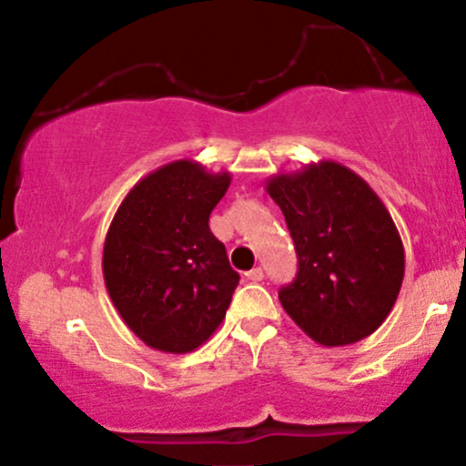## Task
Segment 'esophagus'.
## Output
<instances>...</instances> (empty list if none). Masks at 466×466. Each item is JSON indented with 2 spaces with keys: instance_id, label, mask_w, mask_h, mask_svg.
<instances>
[{
  "instance_id": "34e87169",
  "label": "esophagus",
  "mask_w": 466,
  "mask_h": 466,
  "mask_svg": "<svg viewBox=\"0 0 466 466\" xmlns=\"http://www.w3.org/2000/svg\"><path fill=\"white\" fill-rule=\"evenodd\" d=\"M263 267H254V269H249L248 274H245V278H248V280H251V282H260L263 280Z\"/></svg>"
}]
</instances>
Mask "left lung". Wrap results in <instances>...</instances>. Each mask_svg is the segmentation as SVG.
<instances>
[{"instance_id": "8db88e82", "label": "left lung", "mask_w": 466, "mask_h": 466, "mask_svg": "<svg viewBox=\"0 0 466 466\" xmlns=\"http://www.w3.org/2000/svg\"><path fill=\"white\" fill-rule=\"evenodd\" d=\"M298 251L282 309L322 346L372 335L392 311L405 274L399 229L377 192L346 166L322 159L267 179Z\"/></svg>"}]
</instances>
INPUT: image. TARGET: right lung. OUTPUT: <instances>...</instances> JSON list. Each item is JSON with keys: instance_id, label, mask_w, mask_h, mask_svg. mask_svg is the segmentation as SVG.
Segmentation results:
<instances>
[{"instance_id": "obj_1", "label": "right lung", "mask_w": 466, "mask_h": 466, "mask_svg": "<svg viewBox=\"0 0 466 466\" xmlns=\"http://www.w3.org/2000/svg\"><path fill=\"white\" fill-rule=\"evenodd\" d=\"M232 175L192 159L159 166L129 190L105 238L103 276L125 324L155 350L199 349L226 318L238 274L210 232Z\"/></svg>"}]
</instances>
